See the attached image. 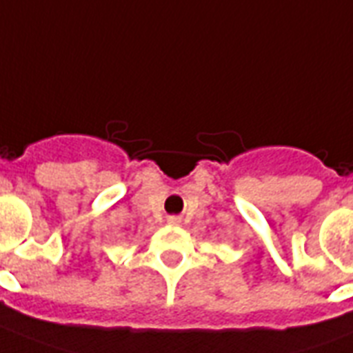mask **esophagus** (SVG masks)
Returning <instances> with one entry per match:
<instances>
[{
	"instance_id": "obj_1",
	"label": "esophagus",
	"mask_w": 353,
	"mask_h": 353,
	"mask_svg": "<svg viewBox=\"0 0 353 353\" xmlns=\"http://www.w3.org/2000/svg\"><path fill=\"white\" fill-rule=\"evenodd\" d=\"M170 223H177V217H170Z\"/></svg>"
}]
</instances>
